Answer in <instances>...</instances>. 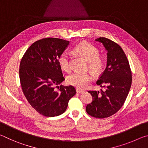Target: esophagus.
I'll return each mask as SVG.
<instances>
[{
	"label": "esophagus",
	"instance_id": "esophagus-1",
	"mask_svg": "<svg viewBox=\"0 0 148 148\" xmlns=\"http://www.w3.org/2000/svg\"><path fill=\"white\" fill-rule=\"evenodd\" d=\"M76 92H77V93H78V94H83L85 92L84 91H82V90H80L79 89H76Z\"/></svg>",
	"mask_w": 148,
	"mask_h": 148
}]
</instances>
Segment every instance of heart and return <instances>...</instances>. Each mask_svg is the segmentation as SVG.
<instances>
[{"mask_svg":"<svg viewBox=\"0 0 148 148\" xmlns=\"http://www.w3.org/2000/svg\"><path fill=\"white\" fill-rule=\"evenodd\" d=\"M74 51L89 61L88 68L94 75H99L103 71L105 66L104 59L99 56V50L94 45L87 42H82L75 46ZM58 62L62 71H71V56L69 52H62L59 57ZM91 80L92 77L89 74L78 72L70 74L66 78L67 83L79 89L86 88Z\"/></svg>","mask_w":148,"mask_h":148,"instance_id":"1","label":"heart"}]
</instances>
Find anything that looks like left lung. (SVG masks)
Wrapping results in <instances>:
<instances>
[{
	"instance_id": "8db88e82",
	"label": "left lung",
	"mask_w": 148,
	"mask_h": 148,
	"mask_svg": "<svg viewBox=\"0 0 148 148\" xmlns=\"http://www.w3.org/2000/svg\"><path fill=\"white\" fill-rule=\"evenodd\" d=\"M96 41L101 42L108 51L107 66L97 84L104 89L89 91L92 97L86 112L96 118H105L116 114L123 105L132 83V72L129 62L121 47L104 37Z\"/></svg>"
}]
</instances>
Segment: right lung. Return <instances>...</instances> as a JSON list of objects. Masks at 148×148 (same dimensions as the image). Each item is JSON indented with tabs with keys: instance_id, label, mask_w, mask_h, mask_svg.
<instances>
[{
	"instance_id": "obj_1",
	"label": "right lung",
	"mask_w": 148,
	"mask_h": 148,
	"mask_svg": "<svg viewBox=\"0 0 148 148\" xmlns=\"http://www.w3.org/2000/svg\"><path fill=\"white\" fill-rule=\"evenodd\" d=\"M69 44L57 38L38 40L27 49L20 62L22 91L31 106L44 116L64 113L69 100L76 93L72 86H57L64 80L58 59Z\"/></svg>"
}]
</instances>
